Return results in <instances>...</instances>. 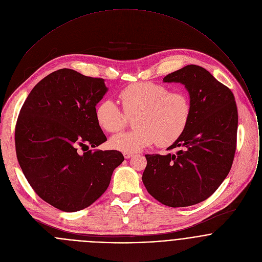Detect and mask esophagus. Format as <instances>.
I'll use <instances>...</instances> for the list:
<instances>
[{
	"mask_svg": "<svg viewBox=\"0 0 262 262\" xmlns=\"http://www.w3.org/2000/svg\"><path fill=\"white\" fill-rule=\"evenodd\" d=\"M123 155H124V157L125 158H131V157H133L134 156V153H132V152H124L123 153Z\"/></svg>",
	"mask_w": 262,
	"mask_h": 262,
	"instance_id": "34e87169",
	"label": "esophagus"
}]
</instances>
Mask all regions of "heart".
I'll list each match as a JSON object with an SVG mask.
<instances>
[{
	"label": "heart",
	"instance_id": "heart-1",
	"mask_svg": "<svg viewBox=\"0 0 262 262\" xmlns=\"http://www.w3.org/2000/svg\"><path fill=\"white\" fill-rule=\"evenodd\" d=\"M123 111L110 99L102 100L95 109L98 125L108 133L124 129L133 121L134 130L115 135L110 140L114 149L136 152L153 143L168 146L186 131L192 106L187 92L169 91L166 85L141 81L125 86L119 93Z\"/></svg>",
	"mask_w": 262,
	"mask_h": 262
}]
</instances>
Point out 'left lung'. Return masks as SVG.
<instances>
[{
    "label": "left lung",
    "instance_id": "8db88e82",
    "mask_svg": "<svg viewBox=\"0 0 262 262\" xmlns=\"http://www.w3.org/2000/svg\"><path fill=\"white\" fill-rule=\"evenodd\" d=\"M163 81L185 84L191 118L184 134L167 148L173 152L145 155L142 181L159 203L188 207L212 195L231 169L237 143V106L231 90L202 67L189 64Z\"/></svg>",
    "mask_w": 262,
    "mask_h": 262
}]
</instances>
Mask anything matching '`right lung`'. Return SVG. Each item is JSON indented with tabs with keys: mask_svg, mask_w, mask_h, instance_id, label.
<instances>
[{
	"mask_svg": "<svg viewBox=\"0 0 262 262\" xmlns=\"http://www.w3.org/2000/svg\"><path fill=\"white\" fill-rule=\"evenodd\" d=\"M107 91L101 77L62 69L38 82L19 113L15 128L19 164L38 195L60 211L91 206L124 160L117 150L89 149L107 141L95 117L96 105Z\"/></svg>",
	"mask_w": 262,
	"mask_h": 262,
	"instance_id": "add662e5",
	"label": "right lung"
}]
</instances>
